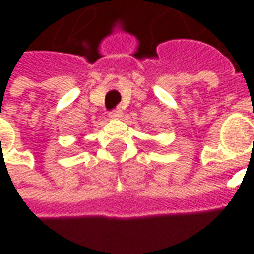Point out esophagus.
<instances>
[{
    "label": "esophagus",
    "mask_w": 254,
    "mask_h": 254,
    "mask_svg": "<svg viewBox=\"0 0 254 254\" xmlns=\"http://www.w3.org/2000/svg\"><path fill=\"white\" fill-rule=\"evenodd\" d=\"M121 114L122 110L121 109H118V107H117V109H113V110L109 113V116H110L111 118H118V117H121Z\"/></svg>",
    "instance_id": "esophagus-1"
}]
</instances>
